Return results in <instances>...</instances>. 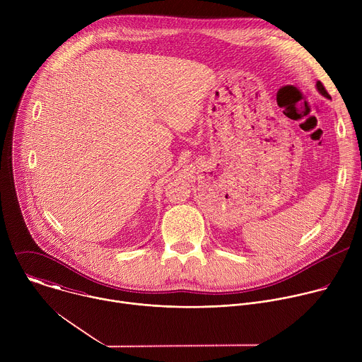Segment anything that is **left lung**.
Masks as SVG:
<instances>
[{"label": "left lung", "mask_w": 362, "mask_h": 362, "mask_svg": "<svg viewBox=\"0 0 362 362\" xmlns=\"http://www.w3.org/2000/svg\"><path fill=\"white\" fill-rule=\"evenodd\" d=\"M317 87H318V90H320V93L322 94V95H325V97H329V94H328V91H327V88L324 87V84L321 83V81H318L317 83Z\"/></svg>", "instance_id": "obj_1"}]
</instances>
